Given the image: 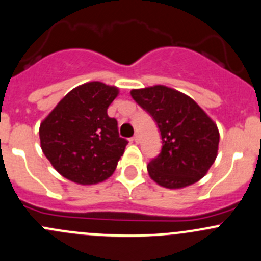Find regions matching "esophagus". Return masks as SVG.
Returning <instances> with one entry per match:
<instances>
[{
    "label": "esophagus",
    "mask_w": 261,
    "mask_h": 261,
    "mask_svg": "<svg viewBox=\"0 0 261 261\" xmlns=\"http://www.w3.org/2000/svg\"><path fill=\"white\" fill-rule=\"evenodd\" d=\"M133 141H134V143H135V144H139V143H140V138H139L138 134H136V135H134Z\"/></svg>",
    "instance_id": "34e87169"
}]
</instances>
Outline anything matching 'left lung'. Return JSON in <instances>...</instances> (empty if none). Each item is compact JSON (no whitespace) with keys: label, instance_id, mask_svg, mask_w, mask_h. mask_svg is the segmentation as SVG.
Here are the masks:
<instances>
[{"label":"left lung","instance_id":"obj_1","mask_svg":"<svg viewBox=\"0 0 261 261\" xmlns=\"http://www.w3.org/2000/svg\"><path fill=\"white\" fill-rule=\"evenodd\" d=\"M136 103L149 112L162 135V151L147 164L159 186L178 189L207 174L217 156V125L191 97L165 86L133 89Z\"/></svg>","mask_w":261,"mask_h":261}]
</instances>
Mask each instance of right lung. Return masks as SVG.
<instances>
[{
    "instance_id": "obj_1",
    "label": "right lung",
    "mask_w": 261,
    "mask_h": 261,
    "mask_svg": "<svg viewBox=\"0 0 261 261\" xmlns=\"http://www.w3.org/2000/svg\"><path fill=\"white\" fill-rule=\"evenodd\" d=\"M118 88L102 82L75 87L40 123L44 155L54 169L78 184H96L114 174L127 145L107 109Z\"/></svg>"
}]
</instances>
